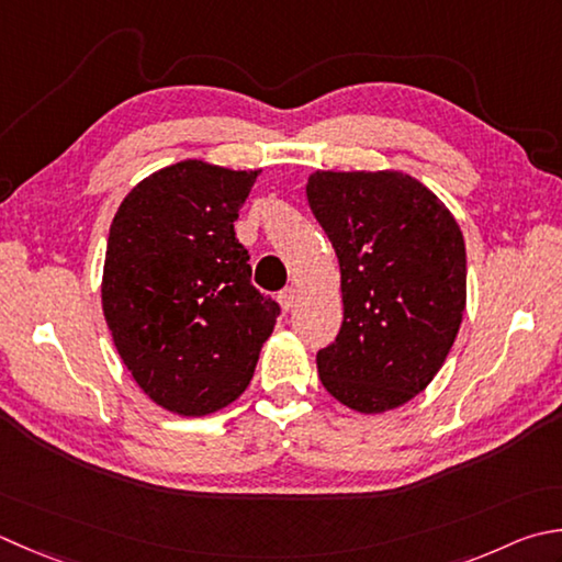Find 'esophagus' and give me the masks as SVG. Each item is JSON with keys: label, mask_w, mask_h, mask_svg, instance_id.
Here are the masks:
<instances>
[{"label": "esophagus", "mask_w": 562, "mask_h": 562, "mask_svg": "<svg viewBox=\"0 0 562 562\" xmlns=\"http://www.w3.org/2000/svg\"><path fill=\"white\" fill-rule=\"evenodd\" d=\"M280 306L284 312H290V310H294V304H296V290L294 288H284L282 292H280Z\"/></svg>", "instance_id": "34e87169"}]
</instances>
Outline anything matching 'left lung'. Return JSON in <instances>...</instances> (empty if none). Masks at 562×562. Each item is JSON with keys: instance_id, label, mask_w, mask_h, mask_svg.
I'll return each instance as SVG.
<instances>
[{"instance_id": "8db88e82", "label": "left lung", "mask_w": 562, "mask_h": 562, "mask_svg": "<svg viewBox=\"0 0 562 562\" xmlns=\"http://www.w3.org/2000/svg\"><path fill=\"white\" fill-rule=\"evenodd\" d=\"M306 200L336 250L344 296L340 331L316 353L318 380L348 409H397L436 378L463 322L460 226L400 170H316Z\"/></svg>"}]
</instances>
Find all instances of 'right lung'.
<instances>
[{
    "label": "right lung",
    "mask_w": 562,
    "mask_h": 562,
    "mask_svg": "<svg viewBox=\"0 0 562 562\" xmlns=\"http://www.w3.org/2000/svg\"><path fill=\"white\" fill-rule=\"evenodd\" d=\"M258 172L168 165L124 196L109 228L106 326L138 387L168 412L204 416L236 402L278 322L234 231Z\"/></svg>",
    "instance_id": "add662e5"
}]
</instances>
